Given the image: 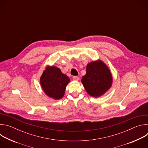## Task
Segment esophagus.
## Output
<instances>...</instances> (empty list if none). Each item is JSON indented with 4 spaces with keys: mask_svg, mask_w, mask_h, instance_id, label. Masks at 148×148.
I'll use <instances>...</instances> for the list:
<instances>
[{
    "mask_svg": "<svg viewBox=\"0 0 148 148\" xmlns=\"http://www.w3.org/2000/svg\"><path fill=\"white\" fill-rule=\"evenodd\" d=\"M73 79L74 80V81H78L79 80V77H77V76H74L73 77Z\"/></svg>",
    "mask_w": 148,
    "mask_h": 148,
    "instance_id": "esophagus-1",
    "label": "esophagus"
}]
</instances>
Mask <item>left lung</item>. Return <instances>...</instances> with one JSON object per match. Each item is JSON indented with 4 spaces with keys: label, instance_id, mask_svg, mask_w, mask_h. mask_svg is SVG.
Masks as SVG:
<instances>
[{
    "label": "left lung",
    "instance_id": "obj_1",
    "mask_svg": "<svg viewBox=\"0 0 148 148\" xmlns=\"http://www.w3.org/2000/svg\"><path fill=\"white\" fill-rule=\"evenodd\" d=\"M112 81L110 69L100 60L88 63L86 74L81 79L87 92L93 97H99L107 92L111 88Z\"/></svg>",
    "mask_w": 148,
    "mask_h": 148
}]
</instances>
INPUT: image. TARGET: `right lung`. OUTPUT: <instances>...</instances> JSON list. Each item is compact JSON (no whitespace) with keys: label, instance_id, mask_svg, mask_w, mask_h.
Here are the masks:
<instances>
[{"label":"right lung","instance_id":"1","mask_svg":"<svg viewBox=\"0 0 148 148\" xmlns=\"http://www.w3.org/2000/svg\"><path fill=\"white\" fill-rule=\"evenodd\" d=\"M70 81L69 77L54 66H47L40 79L41 87L46 95L55 100L60 99L64 95Z\"/></svg>","mask_w":148,"mask_h":148}]
</instances>
